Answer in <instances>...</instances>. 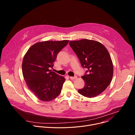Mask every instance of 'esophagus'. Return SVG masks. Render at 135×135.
<instances>
[{
    "instance_id": "1",
    "label": "esophagus",
    "mask_w": 135,
    "mask_h": 135,
    "mask_svg": "<svg viewBox=\"0 0 135 135\" xmlns=\"http://www.w3.org/2000/svg\"><path fill=\"white\" fill-rule=\"evenodd\" d=\"M77 78V76H74V77H72V76H70V79H71V80H75V79H76Z\"/></svg>"
}]
</instances>
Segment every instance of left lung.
<instances>
[{
	"instance_id": "1",
	"label": "left lung",
	"mask_w": 135,
	"mask_h": 135,
	"mask_svg": "<svg viewBox=\"0 0 135 135\" xmlns=\"http://www.w3.org/2000/svg\"><path fill=\"white\" fill-rule=\"evenodd\" d=\"M69 45L82 66L87 68L82 76L85 86L78 92L88 98L98 95L108 87L113 78V65L108 51L100 42L87 39L70 41Z\"/></svg>"
}]
</instances>
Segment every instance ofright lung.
I'll list each match as a JSON object with an SVG mask.
<instances>
[{
  "mask_svg": "<svg viewBox=\"0 0 135 135\" xmlns=\"http://www.w3.org/2000/svg\"><path fill=\"white\" fill-rule=\"evenodd\" d=\"M68 40L44 41L32 45L24 56L22 69L29 90L43 102H50L61 92L65 79L52 71L58 53Z\"/></svg>",
  "mask_w": 135,
  "mask_h": 135,
  "instance_id": "right-lung-1",
  "label": "right lung"
}]
</instances>
